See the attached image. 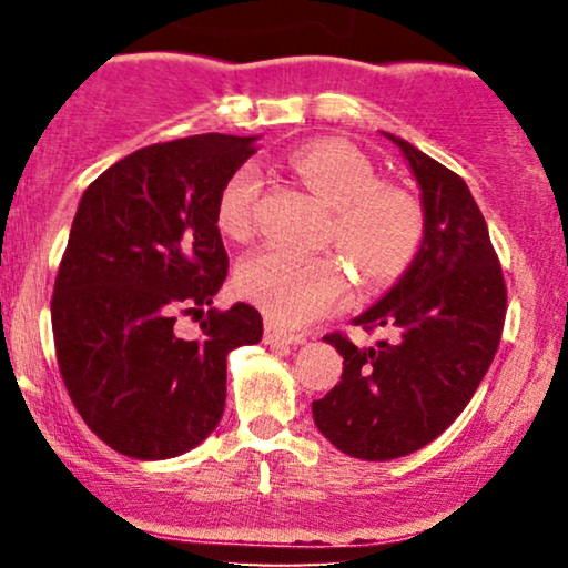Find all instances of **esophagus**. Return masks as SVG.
Returning <instances> with one entry per match:
<instances>
[{
    "instance_id": "obj_1",
    "label": "esophagus",
    "mask_w": 568,
    "mask_h": 568,
    "mask_svg": "<svg viewBox=\"0 0 568 568\" xmlns=\"http://www.w3.org/2000/svg\"><path fill=\"white\" fill-rule=\"evenodd\" d=\"M264 342L266 344H304L306 336L304 334H291V331L280 328L277 323L266 321V325H264Z\"/></svg>"
}]
</instances>
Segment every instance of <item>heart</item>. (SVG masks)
<instances>
[{
	"instance_id": "b5f03b06",
	"label": "heart",
	"mask_w": 568,
	"mask_h": 568,
	"mask_svg": "<svg viewBox=\"0 0 568 568\" xmlns=\"http://www.w3.org/2000/svg\"><path fill=\"white\" fill-rule=\"evenodd\" d=\"M288 168L331 207L325 232L363 277L387 283L414 262L422 243L419 207L400 189L379 186L374 165L355 146L336 139L304 141L288 154ZM258 186L251 165L221 186L216 226L224 237L251 232ZM234 285L275 323L304 325L347 302L349 272L336 256L264 245L237 264Z\"/></svg>"
}]
</instances>
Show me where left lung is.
I'll return each mask as SVG.
<instances>
[{
    "label": "left lung",
    "mask_w": 568,
    "mask_h": 568,
    "mask_svg": "<svg viewBox=\"0 0 568 568\" xmlns=\"http://www.w3.org/2000/svg\"><path fill=\"white\" fill-rule=\"evenodd\" d=\"M422 197L419 253L374 306L363 328H393L395 342L355 347L325 342L344 357L342 379L312 403L321 433L338 452L387 462L419 452L465 410L497 355L507 291L499 258L470 186L393 133Z\"/></svg>",
    "instance_id": "1"
}]
</instances>
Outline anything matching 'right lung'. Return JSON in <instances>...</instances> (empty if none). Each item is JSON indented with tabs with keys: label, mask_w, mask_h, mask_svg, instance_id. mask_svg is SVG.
Instances as JSON below:
<instances>
[{
	"label": "right lung",
	"mask_w": 568,
	"mask_h": 568,
	"mask_svg": "<svg viewBox=\"0 0 568 568\" xmlns=\"http://www.w3.org/2000/svg\"><path fill=\"white\" fill-rule=\"evenodd\" d=\"M258 135L202 133L139 149L84 189L53 291L58 368L114 452L154 462L200 446L226 403V355L262 342L251 304L207 310L194 338L175 312L213 306L226 280L216 200Z\"/></svg>",
	"instance_id": "right-lung-1"
}]
</instances>
